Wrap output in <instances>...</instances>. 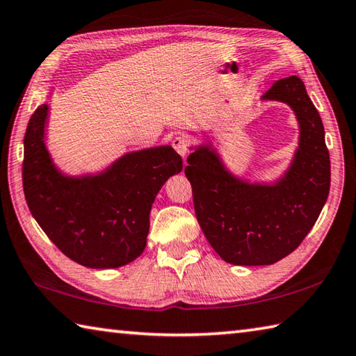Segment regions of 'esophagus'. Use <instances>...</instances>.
I'll return each instance as SVG.
<instances>
[{
  "label": "esophagus",
  "instance_id": "34e87169",
  "mask_svg": "<svg viewBox=\"0 0 356 356\" xmlns=\"http://www.w3.org/2000/svg\"><path fill=\"white\" fill-rule=\"evenodd\" d=\"M172 147L177 149V153L179 156H183V158L186 159V156H188V153H189V143L184 136H181V134L175 136L172 139Z\"/></svg>",
  "mask_w": 356,
  "mask_h": 356
}]
</instances>
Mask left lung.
<instances>
[{
	"label": "left lung",
	"mask_w": 356,
	"mask_h": 356,
	"mask_svg": "<svg viewBox=\"0 0 356 356\" xmlns=\"http://www.w3.org/2000/svg\"><path fill=\"white\" fill-rule=\"evenodd\" d=\"M263 98L289 104L300 124L296 158L278 183L241 181L208 145L191 153L184 168L202 232L217 254L236 266H269L294 252L330 192L325 131L302 79H280Z\"/></svg>",
	"instance_id": "left-lung-1"
}]
</instances>
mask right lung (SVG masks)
<instances>
[{
  "label": "right lung",
  "instance_id": "add662e5",
  "mask_svg": "<svg viewBox=\"0 0 356 356\" xmlns=\"http://www.w3.org/2000/svg\"><path fill=\"white\" fill-rule=\"evenodd\" d=\"M48 104L31 115L24 133L23 191L28 208L49 241L81 266L115 269L140 257L149 209L168 177L183 170L172 147L122 156L95 177H64L47 152Z\"/></svg>",
  "mask_w": 356,
  "mask_h": 356
}]
</instances>
